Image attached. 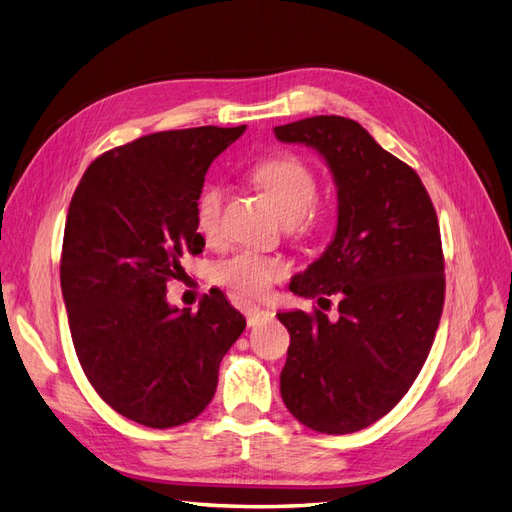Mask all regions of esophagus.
<instances>
[{
	"label": "esophagus",
	"mask_w": 512,
	"mask_h": 512,
	"mask_svg": "<svg viewBox=\"0 0 512 512\" xmlns=\"http://www.w3.org/2000/svg\"><path fill=\"white\" fill-rule=\"evenodd\" d=\"M275 316L273 307H260V305H245V318L247 327H256V324L271 320Z\"/></svg>",
	"instance_id": "1"
}]
</instances>
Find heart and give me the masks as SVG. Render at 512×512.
<instances>
[{"label": "heart", "instance_id": "1", "mask_svg": "<svg viewBox=\"0 0 512 512\" xmlns=\"http://www.w3.org/2000/svg\"><path fill=\"white\" fill-rule=\"evenodd\" d=\"M252 179L265 190L275 203L277 211L288 224L301 222L303 226L316 224L314 205L318 200L320 183L312 168L297 156H271L254 164ZM226 205V188L220 183H209L196 200V224L209 241L222 235V215ZM288 275V265L282 258L262 256L250 250H241L215 262L213 280L220 286L235 290L243 297H265L273 284Z\"/></svg>", "mask_w": 512, "mask_h": 512}]
</instances>
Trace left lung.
I'll use <instances>...</instances> for the list:
<instances>
[{
    "mask_svg": "<svg viewBox=\"0 0 512 512\" xmlns=\"http://www.w3.org/2000/svg\"><path fill=\"white\" fill-rule=\"evenodd\" d=\"M284 143L316 147L337 183L335 239L290 282L322 309L277 314L290 333L280 391L286 408L320 433H352L389 414L427 361L444 307L436 207L406 162L339 115L273 128Z\"/></svg>",
    "mask_w": 512,
    "mask_h": 512,
    "instance_id": "1",
    "label": "left lung"
}]
</instances>
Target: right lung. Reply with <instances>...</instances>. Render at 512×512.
I'll list each match as a JSON object with an SVG mask.
<instances>
[{
	"label": "right lung",
	"mask_w": 512,
	"mask_h": 512,
	"mask_svg": "<svg viewBox=\"0 0 512 512\" xmlns=\"http://www.w3.org/2000/svg\"><path fill=\"white\" fill-rule=\"evenodd\" d=\"M245 126L153 132L102 153L70 200L61 292L79 363L121 416L153 429L190 423L218 389L245 318L220 290L198 312L166 303L181 260L203 252L196 200L207 168Z\"/></svg>",
	"instance_id": "right-lung-1"
}]
</instances>
